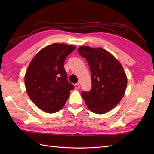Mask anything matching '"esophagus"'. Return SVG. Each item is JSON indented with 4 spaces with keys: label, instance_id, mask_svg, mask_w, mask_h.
Masks as SVG:
<instances>
[{
    "label": "esophagus",
    "instance_id": "34e87169",
    "mask_svg": "<svg viewBox=\"0 0 154 154\" xmlns=\"http://www.w3.org/2000/svg\"><path fill=\"white\" fill-rule=\"evenodd\" d=\"M75 89H79L80 85L78 83H76V84H75Z\"/></svg>",
    "mask_w": 154,
    "mask_h": 154
}]
</instances>
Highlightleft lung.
Masks as SVG:
<instances>
[{"label":"left lung","mask_w":154,"mask_h":154,"mask_svg":"<svg viewBox=\"0 0 154 154\" xmlns=\"http://www.w3.org/2000/svg\"><path fill=\"white\" fill-rule=\"evenodd\" d=\"M78 52L90 68L92 87L81 97L93 112L103 114L114 109L125 93L127 78L122 65L113 55L100 48L81 46Z\"/></svg>","instance_id":"obj_1"}]
</instances>
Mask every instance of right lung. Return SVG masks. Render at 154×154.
<instances>
[{"label":"right lung","instance_id":"1","mask_svg":"<svg viewBox=\"0 0 154 154\" xmlns=\"http://www.w3.org/2000/svg\"><path fill=\"white\" fill-rule=\"evenodd\" d=\"M76 47L53 44L35 55L24 77L29 97L35 105L48 113L60 110L69 97L73 84L67 80L64 69L65 59Z\"/></svg>","mask_w":154,"mask_h":154}]
</instances>
